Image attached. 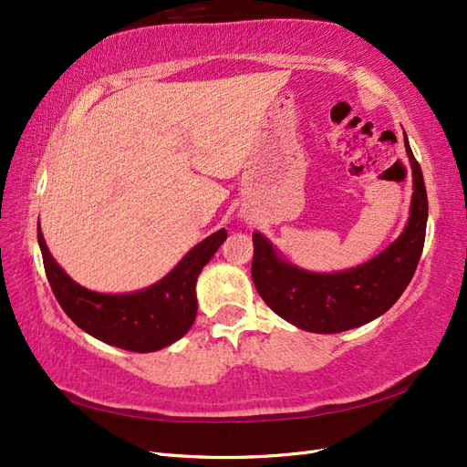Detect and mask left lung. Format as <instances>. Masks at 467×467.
Instances as JSON below:
<instances>
[{"label": "left lung", "mask_w": 467, "mask_h": 467, "mask_svg": "<svg viewBox=\"0 0 467 467\" xmlns=\"http://www.w3.org/2000/svg\"><path fill=\"white\" fill-rule=\"evenodd\" d=\"M413 169L411 212L401 235L376 255L341 273H309L280 259L268 239L253 234L251 276L266 306L304 331L341 333L368 323L400 300L425 245L429 201L425 179L405 136Z\"/></svg>", "instance_id": "1"}]
</instances>
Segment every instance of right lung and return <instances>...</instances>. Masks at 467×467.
Wrapping results in <instances>:
<instances>
[{
  "label": "right lung",
  "mask_w": 467,
  "mask_h": 467,
  "mask_svg": "<svg viewBox=\"0 0 467 467\" xmlns=\"http://www.w3.org/2000/svg\"><path fill=\"white\" fill-rule=\"evenodd\" d=\"M228 232L218 230L194 245L171 273L130 294H101L79 286L54 261L38 223L47 278L66 316L91 337L132 352H153L179 341L196 317V278Z\"/></svg>",
  "instance_id": "obj_1"
}]
</instances>
